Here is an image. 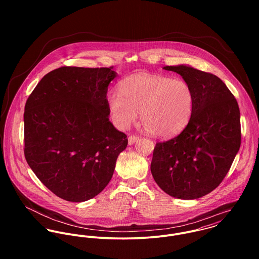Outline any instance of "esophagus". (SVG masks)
Returning a JSON list of instances; mask_svg holds the SVG:
<instances>
[{
	"label": "esophagus",
	"instance_id": "obj_1",
	"mask_svg": "<svg viewBox=\"0 0 259 259\" xmlns=\"http://www.w3.org/2000/svg\"><path fill=\"white\" fill-rule=\"evenodd\" d=\"M140 139L139 136H130L128 137V145H134Z\"/></svg>",
	"mask_w": 259,
	"mask_h": 259
}]
</instances>
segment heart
I'll return each instance as SVG.
<instances>
[{
	"label": "heart",
	"instance_id": "heart-1",
	"mask_svg": "<svg viewBox=\"0 0 259 259\" xmlns=\"http://www.w3.org/2000/svg\"><path fill=\"white\" fill-rule=\"evenodd\" d=\"M108 105L117 126H128L141 111V123L148 134L169 138L181 133L190 120L194 93L183 78L134 74L120 82L119 93L109 95Z\"/></svg>",
	"mask_w": 259,
	"mask_h": 259
}]
</instances>
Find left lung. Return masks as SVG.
Masks as SVG:
<instances>
[{
  "instance_id": "left-lung-1",
  "label": "left lung",
  "mask_w": 259,
  "mask_h": 259,
  "mask_svg": "<svg viewBox=\"0 0 259 259\" xmlns=\"http://www.w3.org/2000/svg\"><path fill=\"white\" fill-rule=\"evenodd\" d=\"M163 69L181 74L191 85L194 108L180 135L155 144L151 175L170 196L199 198L222 184L240 148L238 104L214 74L186 66Z\"/></svg>"
}]
</instances>
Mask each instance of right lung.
<instances>
[{"mask_svg":"<svg viewBox=\"0 0 259 259\" xmlns=\"http://www.w3.org/2000/svg\"><path fill=\"white\" fill-rule=\"evenodd\" d=\"M110 68L64 66L46 74L24 112V153L57 196L80 202L98 195L113 175L126 135L110 121Z\"/></svg>","mask_w":259,"mask_h":259,"instance_id":"1","label":"right lung"}]
</instances>
